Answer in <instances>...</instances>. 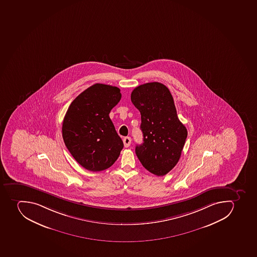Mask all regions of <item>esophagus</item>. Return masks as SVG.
<instances>
[{
    "label": "esophagus",
    "mask_w": 257,
    "mask_h": 257,
    "mask_svg": "<svg viewBox=\"0 0 257 257\" xmlns=\"http://www.w3.org/2000/svg\"><path fill=\"white\" fill-rule=\"evenodd\" d=\"M123 145H124V147H128L131 144L132 139L130 137H125V138L123 139Z\"/></svg>",
    "instance_id": "obj_1"
}]
</instances>
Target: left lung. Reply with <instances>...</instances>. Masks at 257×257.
I'll list each match as a JSON object with an SVG mask.
<instances>
[{"mask_svg": "<svg viewBox=\"0 0 257 257\" xmlns=\"http://www.w3.org/2000/svg\"><path fill=\"white\" fill-rule=\"evenodd\" d=\"M131 101L142 119L143 143L135 150L138 160L150 173L164 176L179 161L187 138L173 96L164 84L151 82L135 88Z\"/></svg>", "mask_w": 257, "mask_h": 257, "instance_id": "obj_1", "label": "left lung"}]
</instances>
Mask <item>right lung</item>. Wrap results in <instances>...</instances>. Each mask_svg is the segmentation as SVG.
Listing matches in <instances>:
<instances>
[{"instance_id":"right-lung-1","label":"right lung","mask_w":257,"mask_h":257,"mask_svg":"<svg viewBox=\"0 0 257 257\" xmlns=\"http://www.w3.org/2000/svg\"><path fill=\"white\" fill-rule=\"evenodd\" d=\"M120 89L95 84L71 102L63 119V138L71 156L87 170L110 168L123 143L109 114L120 101Z\"/></svg>"}]
</instances>
